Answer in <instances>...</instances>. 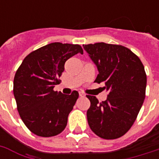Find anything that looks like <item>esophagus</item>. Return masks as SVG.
<instances>
[{"mask_svg": "<svg viewBox=\"0 0 159 159\" xmlns=\"http://www.w3.org/2000/svg\"><path fill=\"white\" fill-rule=\"evenodd\" d=\"M79 96L81 97H86V95L84 94V93H82V92H79Z\"/></svg>", "mask_w": 159, "mask_h": 159, "instance_id": "obj_1", "label": "esophagus"}]
</instances>
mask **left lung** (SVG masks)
I'll list each match as a JSON object with an SVG mask.
<instances>
[{"label":"left lung","instance_id":"1","mask_svg":"<svg viewBox=\"0 0 159 159\" xmlns=\"http://www.w3.org/2000/svg\"><path fill=\"white\" fill-rule=\"evenodd\" d=\"M99 72L95 82L102 83L107 99L91 102L87 116L90 128L105 139L123 136L133 125L145 98L146 77L143 63L129 48L121 45L97 43L83 44Z\"/></svg>","mask_w":159,"mask_h":159}]
</instances>
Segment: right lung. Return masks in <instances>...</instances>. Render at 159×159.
Returning <instances> with one entry per match:
<instances>
[{
	"mask_svg": "<svg viewBox=\"0 0 159 159\" xmlns=\"http://www.w3.org/2000/svg\"><path fill=\"white\" fill-rule=\"evenodd\" d=\"M83 53L78 44L52 43L27 55L16 71L13 92L17 110L26 127L34 134L52 137L67 126L68 115L79 94L54 92L66 61Z\"/></svg>",
	"mask_w": 159,
	"mask_h": 159,
	"instance_id": "1",
	"label": "right lung"
}]
</instances>
